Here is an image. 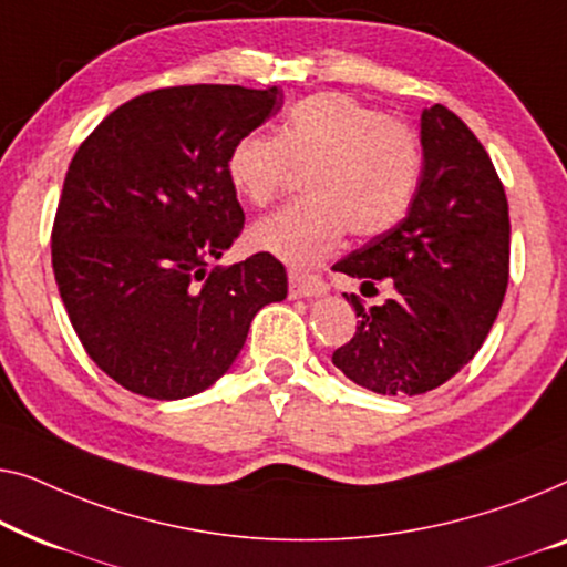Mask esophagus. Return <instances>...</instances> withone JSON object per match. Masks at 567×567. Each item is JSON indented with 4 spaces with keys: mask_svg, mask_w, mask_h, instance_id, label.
I'll use <instances>...</instances> for the list:
<instances>
[{
    "mask_svg": "<svg viewBox=\"0 0 567 567\" xmlns=\"http://www.w3.org/2000/svg\"><path fill=\"white\" fill-rule=\"evenodd\" d=\"M326 292V282L316 275L290 272V298H318Z\"/></svg>",
    "mask_w": 567,
    "mask_h": 567,
    "instance_id": "34e87169",
    "label": "esophagus"
}]
</instances>
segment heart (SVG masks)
Instances as JSON below:
<instances>
[{
  "mask_svg": "<svg viewBox=\"0 0 567 567\" xmlns=\"http://www.w3.org/2000/svg\"><path fill=\"white\" fill-rule=\"evenodd\" d=\"M306 169L302 200L285 205L249 230L257 251L308 269L344 241L374 238L411 210L424 177V143L409 123L344 92L300 100L280 135L244 133L228 154V179L246 203L265 207Z\"/></svg>",
  "mask_w": 567,
  "mask_h": 567,
  "instance_id": "obj_1",
  "label": "heart"
}]
</instances>
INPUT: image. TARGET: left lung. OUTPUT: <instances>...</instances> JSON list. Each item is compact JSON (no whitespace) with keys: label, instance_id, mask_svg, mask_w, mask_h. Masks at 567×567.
<instances>
[{"label":"left lung","instance_id":"8db88e82","mask_svg":"<svg viewBox=\"0 0 567 567\" xmlns=\"http://www.w3.org/2000/svg\"><path fill=\"white\" fill-rule=\"evenodd\" d=\"M421 143L424 177L409 215L333 265L393 287L370 308L344 292L360 321L333 352L349 380L380 395H421L454 378L488 337L508 285V203L488 151L444 105L424 110Z\"/></svg>","mask_w":567,"mask_h":567}]
</instances>
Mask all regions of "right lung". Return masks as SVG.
Listing matches in <instances>:
<instances>
[{"mask_svg": "<svg viewBox=\"0 0 567 567\" xmlns=\"http://www.w3.org/2000/svg\"><path fill=\"white\" fill-rule=\"evenodd\" d=\"M282 92L182 84L143 92L82 141L51 230L55 285L90 360L156 401L210 388L251 318L285 300L280 259L213 267L244 230L228 154Z\"/></svg>", "mask_w": 567, "mask_h": 567, "instance_id": "add662e5", "label": "right lung"}]
</instances>
